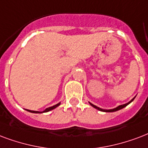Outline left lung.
<instances>
[{
	"instance_id": "left-lung-1",
	"label": "left lung",
	"mask_w": 148,
	"mask_h": 148,
	"mask_svg": "<svg viewBox=\"0 0 148 148\" xmlns=\"http://www.w3.org/2000/svg\"><path fill=\"white\" fill-rule=\"evenodd\" d=\"M135 99V98H134V99H132L131 101H129L128 103H126V104L124 105H121V106H119L118 107H116V108H115V109H109V110H106V109H100V108H99V107H97L96 106H95V105L92 104V103H90V105L92 106H93L94 108H95V109H97L98 110H99V111H101V112H116L117 111V110H119V109H123V108H124V107H126L127 106V105H129L130 102H131L132 101H134V99Z\"/></svg>"
}]
</instances>
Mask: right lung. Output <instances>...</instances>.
I'll list each match as a JSON object with an SVG mask.
<instances>
[{
    "instance_id": "add662e5",
    "label": "right lung",
    "mask_w": 148,
    "mask_h": 148,
    "mask_svg": "<svg viewBox=\"0 0 148 148\" xmlns=\"http://www.w3.org/2000/svg\"><path fill=\"white\" fill-rule=\"evenodd\" d=\"M60 105V103H58V104L55 105V106H51V107H49V108H47V109H46L45 110H44L42 112H49L50 111V110H52V109H55V108H56L57 106H59ZM27 111L30 112H33V113H41V112H37V111H32V110H29V109H27Z\"/></svg>"
}]
</instances>
